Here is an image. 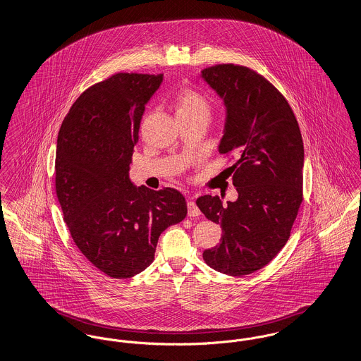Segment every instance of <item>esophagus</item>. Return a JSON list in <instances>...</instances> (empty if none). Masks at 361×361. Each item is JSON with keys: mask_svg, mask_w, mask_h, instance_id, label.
I'll use <instances>...</instances> for the list:
<instances>
[{"mask_svg": "<svg viewBox=\"0 0 361 361\" xmlns=\"http://www.w3.org/2000/svg\"><path fill=\"white\" fill-rule=\"evenodd\" d=\"M202 212H200V208L197 207V204L193 202V200H189L188 202V216L190 218H195V216H199Z\"/></svg>", "mask_w": 361, "mask_h": 361, "instance_id": "34e87169", "label": "esophagus"}]
</instances>
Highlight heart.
I'll return each instance as SVG.
<instances>
[{"label":"heart","instance_id":"obj_1","mask_svg":"<svg viewBox=\"0 0 361 361\" xmlns=\"http://www.w3.org/2000/svg\"><path fill=\"white\" fill-rule=\"evenodd\" d=\"M177 116L180 115H204L208 116L209 104L204 96L192 89H183L174 99Z\"/></svg>","mask_w":361,"mask_h":361}]
</instances>
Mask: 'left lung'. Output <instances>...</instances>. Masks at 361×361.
Instances as JSON below:
<instances>
[{"label":"left lung","mask_w":361,"mask_h":361,"mask_svg":"<svg viewBox=\"0 0 361 361\" xmlns=\"http://www.w3.org/2000/svg\"><path fill=\"white\" fill-rule=\"evenodd\" d=\"M200 77L226 108L218 150L238 158L228 168L238 199L227 206L224 196L196 200L224 233L221 243L204 250L203 258L224 275H249L269 264L290 238L303 200L302 134L284 96L256 71L216 65Z\"/></svg>","instance_id":"obj_1"}]
</instances>
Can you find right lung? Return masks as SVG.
<instances>
[{
	"label": "right lung",
	"mask_w": 361,
	"mask_h": 361,
	"mask_svg": "<svg viewBox=\"0 0 361 361\" xmlns=\"http://www.w3.org/2000/svg\"><path fill=\"white\" fill-rule=\"evenodd\" d=\"M164 75L118 73L71 105L56 139L55 189L77 247L96 268L128 279L154 259L162 231L187 216L173 188L135 187L130 164L140 121Z\"/></svg>",
	"instance_id": "1"
}]
</instances>
